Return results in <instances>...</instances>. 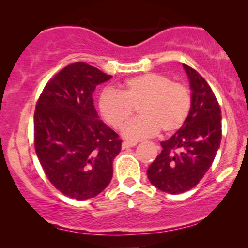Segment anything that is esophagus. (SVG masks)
Here are the masks:
<instances>
[{"label": "esophagus", "instance_id": "obj_1", "mask_svg": "<svg viewBox=\"0 0 248 248\" xmlns=\"http://www.w3.org/2000/svg\"><path fill=\"white\" fill-rule=\"evenodd\" d=\"M138 144V142H130V141H124L122 142V149H127V148L134 147Z\"/></svg>", "mask_w": 248, "mask_h": 248}]
</instances>
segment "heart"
I'll list each match as a JSON object with an SVG mask.
<instances>
[{
	"instance_id": "heart-1",
	"label": "heart",
	"mask_w": 248,
	"mask_h": 248,
	"mask_svg": "<svg viewBox=\"0 0 248 248\" xmlns=\"http://www.w3.org/2000/svg\"><path fill=\"white\" fill-rule=\"evenodd\" d=\"M192 96L183 82L172 81L161 73H144L127 79L118 90H105L99 96L102 118L115 129L126 124L138 106L140 116L124 129L129 140H141L179 129L191 110Z\"/></svg>"
}]
</instances>
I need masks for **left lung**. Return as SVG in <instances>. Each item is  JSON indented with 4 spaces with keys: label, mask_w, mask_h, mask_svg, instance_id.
I'll use <instances>...</instances> for the list:
<instances>
[{
    "label": "left lung",
    "mask_w": 248,
    "mask_h": 248,
    "mask_svg": "<svg viewBox=\"0 0 248 248\" xmlns=\"http://www.w3.org/2000/svg\"><path fill=\"white\" fill-rule=\"evenodd\" d=\"M192 91L189 116L147 170L150 183L162 191L178 195L192 189L212 166L221 140V110L205 79L183 64Z\"/></svg>",
    "instance_id": "obj_1"
}]
</instances>
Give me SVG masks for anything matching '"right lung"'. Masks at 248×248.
<instances>
[{
    "mask_svg": "<svg viewBox=\"0 0 248 248\" xmlns=\"http://www.w3.org/2000/svg\"><path fill=\"white\" fill-rule=\"evenodd\" d=\"M112 78L86 62H73L45 85L33 115L37 157L53 186L79 201L109 184L121 150L114 130L99 120L92 94Z\"/></svg>",
    "mask_w": 248,
    "mask_h": 248,
    "instance_id": "obj_1",
    "label": "right lung"
}]
</instances>
